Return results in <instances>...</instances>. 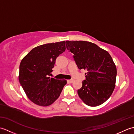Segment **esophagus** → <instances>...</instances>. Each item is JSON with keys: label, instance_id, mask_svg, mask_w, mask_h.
I'll list each match as a JSON object with an SVG mask.
<instances>
[{"label": "esophagus", "instance_id": "34e87169", "mask_svg": "<svg viewBox=\"0 0 134 134\" xmlns=\"http://www.w3.org/2000/svg\"><path fill=\"white\" fill-rule=\"evenodd\" d=\"M74 81V79H69V80H67V82H69V83H72Z\"/></svg>", "mask_w": 134, "mask_h": 134}]
</instances>
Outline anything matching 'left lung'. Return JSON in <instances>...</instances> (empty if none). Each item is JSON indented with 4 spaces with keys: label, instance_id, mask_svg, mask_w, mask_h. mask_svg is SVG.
I'll return each instance as SVG.
<instances>
[{
    "label": "left lung",
    "instance_id": "1",
    "mask_svg": "<svg viewBox=\"0 0 134 134\" xmlns=\"http://www.w3.org/2000/svg\"><path fill=\"white\" fill-rule=\"evenodd\" d=\"M78 69L86 70V79L78 90L80 98L90 107L100 105L109 98L115 87L117 70L107 51L86 41H66Z\"/></svg>",
    "mask_w": 134,
    "mask_h": 134
}]
</instances>
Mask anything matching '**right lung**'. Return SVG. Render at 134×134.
Listing matches in <instances>:
<instances>
[{
	"instance_id": "add662e5",
	"label": "right lung",
	"mask_w": 134,
	"mask_h": 134,
	"mask_svg": "<svg viewBox=\"0 0 134 134\" xmlns=\"http://www.w3.org/2000/svg\"><path fill=\"white\" fill-rule=\"evenodd\" d=\"M65 50V41L45 44L34 48L22 59L19 81L33 103L49 106L60 95L67 81L50 78L49 76L56 58Z\"/></svg>"
}]
</instances>
